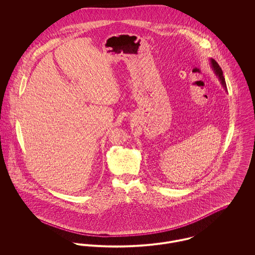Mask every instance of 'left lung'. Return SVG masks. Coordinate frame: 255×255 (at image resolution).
<instances>
[{"label":"left lung","mask_w":255,"mask_h":255,"mask_svg":"<svg viewBox=\"0 0 255 255\" xmlns=\"http://www.w3.org/2000/svg\"><path fill=\"white\" fill-rule=\"evenodd\" d=\"M211 65H212V67H213V69H214V71H215V73L218 75L219 78H220V80H221V83L223 84V86H224L225 88H227V86H226V81H225V78H224V75H223V72H222V69L220 68L218 63H217L215 60L211 59Z\"/></svg>","instance_id":"left-lung-1"}]
</instances>
